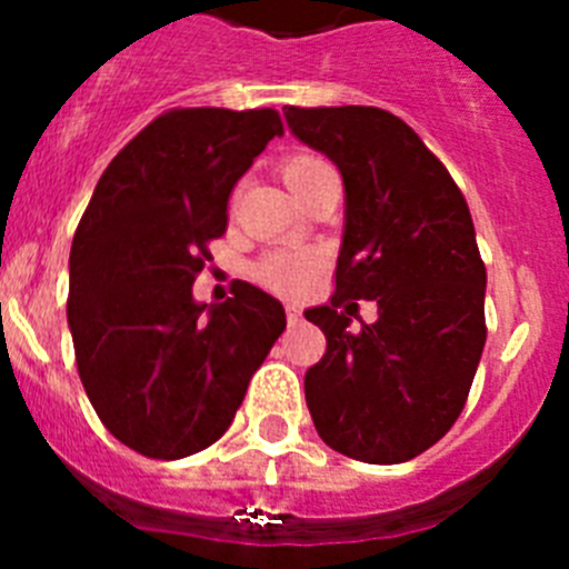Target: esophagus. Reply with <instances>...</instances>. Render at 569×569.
Instances as JSON below:
<instances>
[{
    "instance_id": "1",
    "label": "esophagus",
    "mask_w": 569,
    "mask_h": 569,
    "mask_svg": "<svg viewBox=\"0 0 569 569\" xmlns=\"http://www.w3.org/2000/svg\"><path fill=\"white\" fill-rule=\"evenodd\" d=\"M284 313H288V325H301V310L296 308V305H288Z\"/></svg>"
}]
</instances>
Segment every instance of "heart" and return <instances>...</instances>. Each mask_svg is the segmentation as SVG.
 <instances>
[{
  "mask_svg": "<svg viewBox=\"0 0 569 569\" xmlns=\"http://www.w3.org/2000/svg\"><path fill=\"white\" fill-rule=\"evenodd\" d=\"M319 168H325V162L316 159V156H308V153L290 156V159H284V164H281V179H284V184H288L290 190H296ZM319 270H321V256L316 253V250L281 248L261 256V259L256 261L253 276L264 284V288L276 290V293L299 296L313 284Z\"/></svg>",
  "mask_w": 569,
  "mask_h": 569,
  "instance_id": "b5f03b06",
  "label": "heart"
}]
</instances>
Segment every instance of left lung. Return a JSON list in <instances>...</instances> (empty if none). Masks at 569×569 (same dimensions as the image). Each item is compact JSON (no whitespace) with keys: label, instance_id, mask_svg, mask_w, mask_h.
Listing matches in <instances>:
<instances>
[{"label":"left lung","instance_id":"left-lung-1","mask_svg":"<svg viewBox=\"0 0 569 569\" xmlns=\"http://www.w3.org/2000/svg\"><path fill=\"white\" fill-rule=\"evenodd\" d=\"M299 142L345 182L336 293L305 310L328 350L305 373L316 433L336 453L399 465L453 427L485 350L487 270L470 208L416 130L381 108H284ZM380 319L350 331L356 300Z\"/></svg>","mask_w":569,"mask_h":569}]
</instances>
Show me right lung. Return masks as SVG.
I'll use <instances>...</instances> for the list:
<instances>
[{"label":"right lung","instance_id":"1","mask_svg":"<svg viewBox=\"0 0 569 569\" xmlns=\"http://www.w3.org/2000/svg\"><path fill=\"white\" fill-rule=\"evenodd\" d=\"M281 133L270 108L168 110L90 196L70 248L68 328L90 405L136 453L173 461L222 439L288 325L248 281L222 305L193 299L230 190Z\"/></svg>","mask_w":569,"mask_h":569}]
</instances>
